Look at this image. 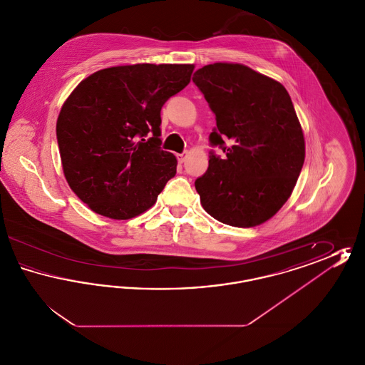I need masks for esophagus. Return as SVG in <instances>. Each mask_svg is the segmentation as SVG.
Masks as SVG:
<instances>
[{"label": "esophagus", "instance_id": "esophagus-1", "mask_svg": "<svg viewBox=\"0 0 365 365\" xmlns=\"http://www.w3.org/2000/svg\"><path fill=\"white\" fill-rule=\"evenodd\" d=\"M186 156H187V153H179V155H176V157H178V161H179L180 164H183V163H185Z\"/></svg>", "mask_w": 365, "mask_h": 365}]
</instances>
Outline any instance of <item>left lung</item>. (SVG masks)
<instances>
[{
	"instance_id": "left-lung-1",
	"label": "left lung",
	"mask_w": 365,
	"mask_h": 365,
	"mask_svg": "<svg viewBox=\"0 0 365 365\" xmlns=\"http://www.w3.org/2000/svg\"><path fill=\"white\" fill-rule=\"evenodd\" d=\"M216 116L207 173L195 180L201 205L216 220L255 227L289 200L305 160V139L292 98L277 81L232 63L194 72Z\"/></svg>"
}]
</instances>
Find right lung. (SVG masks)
<instances>
[{"label":"right lung","instance_id":"right-lung-1","mask_svg":"<svg viewBox=\"0 0 365 365\" xmlns=\"http://www.w3.org/2000/svg\"><path fill=\"white\" fill-rule=\"evenodd\" d=\"M192 64H134L97 71L63 105L56 134L64 176L93 212L115 220L153 207L176 174L160 148L165 101L190 82Z\"/></svg>","mask_w":365,"mask_h":365}]
</instances>
